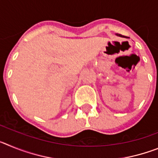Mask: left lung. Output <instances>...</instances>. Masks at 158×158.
<instances>
[{
	"label": "left lung",
	"instance_id": "obj_1",
	"mask_svg": "<svg viewBox=\"0 0 158 158\" xmlns=\"http://www.w3.org/2000/svg\"><path fill=\"white\" fill-rule=\"evenodd\" d=\"M116 35H118V36H120V37H123V36L122 35H120V34H116Z\"/></svg>",
	"mask_w": 158,
	"mask_h": 158
}]
</instances>
